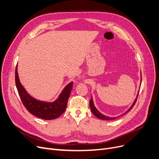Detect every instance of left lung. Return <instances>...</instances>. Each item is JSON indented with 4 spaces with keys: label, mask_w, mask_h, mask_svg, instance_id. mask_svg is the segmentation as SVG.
Here are the masks:
<instances>
[{
    "label": "left lung",
    "mask_w": 159,
    "mask_h": 159,
    "mask_svg": "<svg viewBox=\"0 0 159 159\" xmlns=\"http://www.w3.org/2000/svg\"><path fill=\"white\" fill-rule=\"evenodd\" d=\"M141 75H142V74H141ZM141 78H142V77H141ZM141 81H142V78H141ZM138 94H139V93H138L137 97H136V98L134 102H133L132 105L131 106V107H130V108H129L127 111H126L125 113L122 114V115H120V116H122L125 115V114H126V113L129 112V111H130V110H132V108L133 107H134V106L135 105V104H136V100H137V98H138ZM89 104H90V107H91V110L92 113L94 114V115L95 116L97 117L98 118H99V119H103V120H113V119H115L116 118V117H107V116H105L102 115V114L101 113H100V112L98 111V110H97V109L96 108V107H94V106L93 100L92 97H91V100H90V101H89ZM118 117H119V116H118Z\"/></svg>",
    "instance_id": "1"
}]
</instances>
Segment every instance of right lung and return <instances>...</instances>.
<instances>
[{"instance_id": "right-lung-1", "label": "right lung", "mask_w": 159, "mask_h": 159, "mask_svg": "<svg viewBox=\"0 0 159 159\" xmlns=\"http://www.w3.org/2000/svg\"><path fill=\"white\" fill-rule=\"evenodd\" d=\"M17 66L16 68V85L17 89L21 100L22 103L29 112L45 120L54 119L61 116L65 112L72 89L73 82L68 84L61 92L59 98L53 102H46L38 100L32 97L25 91L19 80Z\"/></svg>"}]
</instances>
